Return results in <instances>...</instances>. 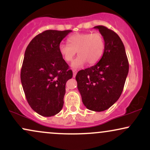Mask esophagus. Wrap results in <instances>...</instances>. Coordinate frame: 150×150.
<instances>
[{"label": "esophagus", "mask_w": 150, "mask_h": 150, "mask_svg": "<svg viewBox=\"0 0 150 150\" xmlns=\"http://www.w3.org/2000/svg\"><path fill=\"white\" fill-rule=\"evenodd\" d=\"M73 77H75V76H76V75H77V70H73Z\"/></svg>", "instance_id": "34e87169"}]
</instances>
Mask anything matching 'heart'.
Listing matches in <instances>:
<instances>
[{"mask_svg":"<svg viewBox=\"0 0 150 150\" xmlns=\"http://www.w3.org/2000/svg\"><path fill=\"white\" fill-rule=\"evenodd\" d=\"M68 44L61 43L58 46L59 52L64 61H73L77 51L79 56L72 63L73 68H82L88 63L94 65L100 61L104 54L105 42L103 36L99 32L95 33H76L68 39Z\"/></svg>","mask_w":150,"mask_h":150,"instance_id":"1","label":"heart"}]
</instances>
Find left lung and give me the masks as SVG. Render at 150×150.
I'll list each match as a JSON object with an SVG mask.
<instances>
[{
	"label": "left lung",
	"mask_w": 150,
	"mask_h": 150,
	"mask_svg": "<svg viewBox=\"0 0 150 150\" xmlns=\"http://www.w3.org/2000/svg\"><path fill=\"white\" fill-rule=\"evenodd\" d=\"M103 36L105 49L96 65L77 73V89L87 108L103 111L116 102L121 95L128 74L125 49L116 32L102 25L94 27Z\"/></svg>",
	"instance_id": "8db88e82"
}]
</instances>
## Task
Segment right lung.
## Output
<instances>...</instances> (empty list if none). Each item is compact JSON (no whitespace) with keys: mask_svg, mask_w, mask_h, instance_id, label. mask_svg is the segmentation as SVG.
I'll return each instance as SVG.
<instances>
[{"mask_svg":"<svg viewBox=\"0 0 150 150\" xmlns=\"http://www.w3.org/2000/svg\"><path fill=\"white\" fill-rule=\"evenodd\" d=\"M71 30H46L26 49L20 78L31 108L42 116H54L63 106L65 84L73 71L59 52L60 43Z\"/></svg>","mask_w":150,"mask_h":150,"instance_id":"right-lung-1","label":"right lung"}]
</instances>
